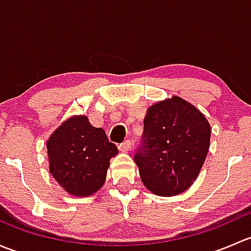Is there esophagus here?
Listing matches in <instances>:
<instances>
[{"label": "esophagus", "instance_id": "1", "mask_svg": "<svg viewBox=\"0 0 251 251\" xmlns=\"http://www.w3.org/2000/svg\"><path fill=\"white\" fill-rule=\"evenodd\" d=\"M130 148H131V141L130 140H126V141H124L123 143L119 144V149H120L123 153H126V151H130Z\"/></svg>", "mask_w": 251, "mask_h": 251}]
</instances>
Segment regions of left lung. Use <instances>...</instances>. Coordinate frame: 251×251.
I'll return each instance as SVG.
<instances>
[{
	"instance_id": "8db88e82",
	"label": "left lung",
	"mask_w": 251,
	"mask_h": 251,
	"mask_svg": "<svg viewBox=\"0 0 251 251\" xmlns=\"http://www.w3.org/2000/svg\"><path fill=\"white\" fill-rule=\"evenodd\" d=\"M210 133L205 116L182 98L173 97L151 105L135 154L144 186L163 197L186 191L203 166Z\"/></svg>"
}]
</instances>
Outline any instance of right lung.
Instances as JSON below:
<instances>
[{"instance_id": "right-lung-1", "label": "right lung", "mask_w": 251, "mask_h": 251, "mask_svg": "<svg viewBox=\"0 0 251 251\" xmlns=\"http://www.w3.org/2000/svg\"><path fill=\"white\" fill-rule=\"evenodd\" d=\"M50 173L69 194L86 197L103 186L109 160L119 153L104 130L86 116L63 123L47 141Z\"/></svg>"}]
</instances>
